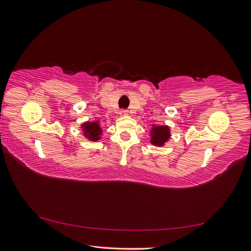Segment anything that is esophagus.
Masks as SVG:
<instances>
[{
    "mask_svg": "<svg viewBox=\"0 0 251 251\" xmlns=\"http://www.w3.org/2000/svg\"><path fill=\"white\" fill-rule=\"evenodd\" d=\"M120 114H121V115H128L129 112L127 109H122L121 112H120Z\"/></svg>",
    "mask_w": 251,
    "mask_h": 251,
    "instance_id": "obj_1",
    "label": "esophagus"
}]
</instances>
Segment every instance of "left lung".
Segmentation results:
<instances>
[{
    "label": "left lung",
    "mask_w": 251,
    "mask_h": 251,
    "mask_svg": "<svg viewBox=\"0 0 251 251\" xmlns=\"http://www.w3.org/2000/svg\"><path fill=\"white\" fill-rule=\"evenodd\" d=\"M169 128L167 126H156L151 130V143L161 146L169 138Z\"/></svg>",
    "instance_id": "8db88e82"
}]
</instances>
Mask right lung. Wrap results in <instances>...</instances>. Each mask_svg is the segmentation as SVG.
<instances>
[{
  "label": "right lung",
  "instance_id": "1",
  "mask_svg": "<svg viewBox=\"0 0 251 251\" xmlns=\"http://www.w3.org/2000/svg\"><path fill=\"white\" fill-rule=\"evenodd\" d=\"M83 127L85 130V136L92 139V141H97V139L100 138V136L101 135V129L97 122L85 123Z\"/></svg>",
  "mask_w": 251,
  "mask_h": 251
}]
</instances>
